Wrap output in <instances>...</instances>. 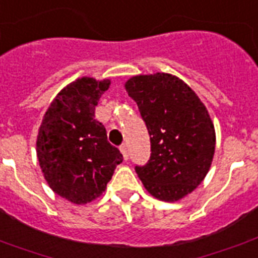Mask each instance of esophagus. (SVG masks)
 Segmentation results:
<instances>
[{
	"mask_svg": "<svg viewBox=\"0 0 258 258\" xmlns=\"http://www.w3.org/2000/svg\"><path fill=\"white\" fill-rule=\"evenodd\" d=\"M120 153L123 154V158H124L125 161L128 160V149H127L125 145H121L120 146Z\"/></svg>",
	"mask_w": 258,
	"mask_h": 258,
	"instance_id": "obj_1",
	"label": "esophagus"
}]
</instances>
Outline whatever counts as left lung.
Instances as JSON below:
<instances>
[{"instance_id": "8db88e82", "label": "left lung", "mask_w": 258, "mask_h": 258, "mask_svg": "<svg viewBox=\"0 0 258 258\" xmlns=\"http://www.w3.org/2000/svg\"><path fill=\"white\" fill-rule=\"evenodd\" d=\"M149 130V164L135 172L151 196L177 202L198 188L211 168L215 128L198 94L168 73L139 74L124 84Z\"/></svg>"}]
</instances>
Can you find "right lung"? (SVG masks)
<instances>
[{
    "instance_id": "add662e5",
    "label": "right lung",
    "mask_w": 258,
    "mask_h": 258,
    "mask_svg": "<svg viewBox=\"0 0 258 258\" xmlns=\"http://www.w3.org/2000/svg\"><path fill=\"white\" fill-rule=\"evenodd\" d=\"M111 80L82 77L51 101L36 139V154L47 184L74 204L93 202L103 194L116 165L123 161L107 131L94 119L98 100Z\"/></svg>"
}]
</instances>
